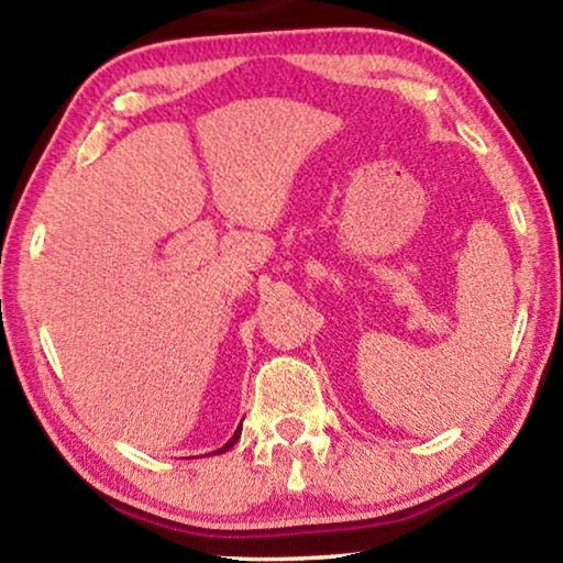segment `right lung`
Returning <instances> with one entry per match:
<instances>
[{"mask_svg": "<svg viewBox=\"0 0 563 563\" xmlns=\"http://www.w3.org/2000/svg\"><path fill=\"white\" fill-rule=\"evenodd\" d=\"M241 432H243V422L241 424H238V430L233 432V437H231V440H228L223 446H221V450H218V454H223V452H228V450H231V446L238 442V440H241ZM216 454V452H213Z\"/></svg>", "mask_w": 563, "mask_h": 563, "instance_id": "add662e5", "label": "right lung"}]
</instances>
